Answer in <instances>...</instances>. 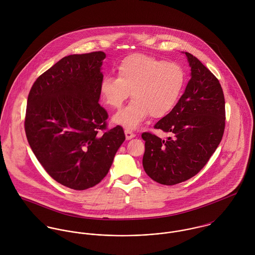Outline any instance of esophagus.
<instances>
[{
    "label": "esophagus",
    "mask_w": 255,
    "mask_h": 255,
    "mask_svg": "<svg viewBox=\"0 0 255 255\" xmlns=\"http://www.w3.org/2000/svg\"><path fill=\"white\" fill-rule=\"evenodd\" d=\"M125 134H126V138H127L128 140H129V139L135 137V134H134L132 131H130V130H125Z\"/></svg>",
    "instance_id": "1"
}]
</instances>
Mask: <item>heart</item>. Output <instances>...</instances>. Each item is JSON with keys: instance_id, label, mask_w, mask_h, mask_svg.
Listing matches in <instances>:
<instances>
[{"instance_id": "b5f03b06", "label": "heart", "mask_w": 255, "mask_h": 255, "mask_svg": "<svg viewBox=\"0 0 255 255\" xmlns=\"http://www.w3.org/2000/svg\"><path fill=\"white\" fill-rule=\"evenodd\" d=\"M117 77L105 76L100 95L105 104L119 108L129 97L133 99L113 116V122L128 129H136L151 115L159 119L177 105L185 82L182 67L142 54L123 59L117 66Z\"/></svg>"}]
</instances>
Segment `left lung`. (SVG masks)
I'll return each instance as SVG.
<instances>
[{
  "label": "left lung",
  "mask_w": 255,
  "mask_h": 255,
  "mask_svg": "<svg viewBox=\"0 0 255 255\" xmlns=\"http://www.w3.org/2000/svg\"><path fill=\"white\" fill-rule=\"evenodd\" d=\"M190 79L179 102L154 128L170 132L166 140L144 132L142 165L155 182L173 185L189 180L208 162L225 129V98L216 76L184 52Z\"/></svg>",
  "instance_id": "obj_1"
}]
</instances>
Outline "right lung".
<instances>
[{
  "instance_id": "right-lung-1",
  "label": "right lung",
  "mask_w": 255,
  "mask_h": 255,
  "mask_svg": "<svg viewBox=\"0 0 255 255\" xmlns=\"http://www.w3.org/2000/svg\"><path fill=\"white\" fill-rule=\"evenodd\" d=\"M104 52L70 55L32 85L25 133L37 160L61 184L83 190L101 182L126 139L122 127L106 129L99 104Z\"/></svg>"
}]
</instances>
